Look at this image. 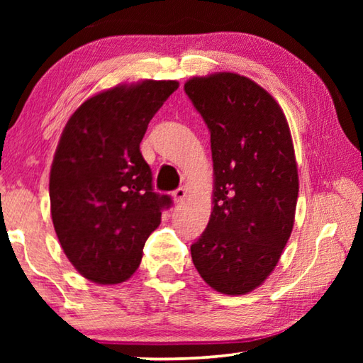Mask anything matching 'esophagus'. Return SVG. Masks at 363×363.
I'll return each mask as SVG.
<instances>
[{"label":"esophagus","mask_w":363,"mask_h":363,"mask_svg":"<svg viewBox=\"0 0 363 363\" xmlns=\"http://www.w3.org/2000/svg\"><path fill=\"white\" fill-rule=\"evenodd\" d=\"M186 195H187V190L186 189H182V187H179V189H176L173 194H171V196H173V200L176 201V203H181V201L186 199Z\"/></svg>","instance_id":"obj_1"}]
</instances>
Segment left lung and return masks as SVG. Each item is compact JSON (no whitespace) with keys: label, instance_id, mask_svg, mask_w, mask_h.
Wrapping results in <instances>:
<instances>
[{"label":"left lung","instance_id":"left-lung-1","mask_svg":"<svg viewBox=\"0 0 363 363\" xmlns=\"http://www.w3.org/2000/svg\"><path fill=\"white\" fill-rule=\"evenodd\" d=\"M211 134L213 211L190 247L219 293L247 294L277 266L294 224L298 167L284 110L253 79L219 72L184 84Z\"/></svg>","mask_w":363,"mask_h":363}]
</instances>
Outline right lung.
Segmentation results:
<instances>
[{"label":"right lung","mask_w":363,"mask_h":363,"mask_svg":"<svg viewBox=\"0 0 363 363\" xmlns=\"http://www.w3.org/2000/svg\"><path fill=\"white\" fill-rule=\"evenodd\" d=\"M177 88L173 79L118 84L84 101L64 128L49 176L52 224L73 267L94 284L136 272L171 206L169 195L153 192L139 144Z\"/></svg>","instance_id":"1"}]
</instances>
